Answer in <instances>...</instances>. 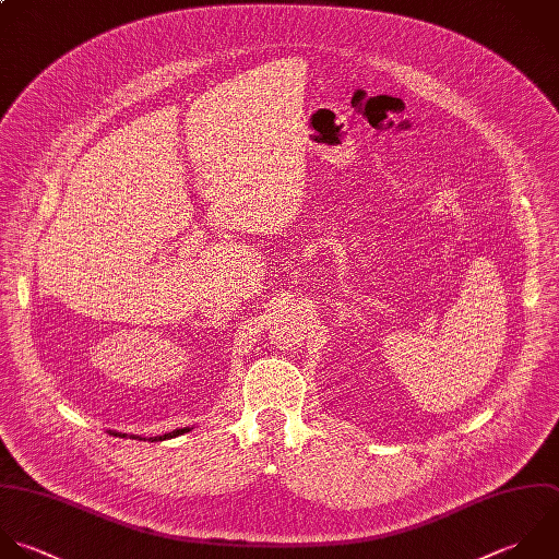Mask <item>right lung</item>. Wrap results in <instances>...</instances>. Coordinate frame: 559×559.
Instances as JSON below:
<instances>
[{
	"label": "right lung",
	"instance_id": "add662e5",
	"mask_svg": "<svg viewBox=\"0 0 559 559\" xmlns=\"http://www.w3.org/2000/svg\"><path fill=\"white\" fill-rule=\"evenodd\" d=\"M187 431H191L189 427H185V429H176V431H171V433H165V436H156V438H150L152 442H163V440H171V438H176V436H182V433H187ZM110 436H119V438H126V433H117V431H110ZM132 440H143L145 442V438H139V436H130Z\"/></svg>",
	"mask_w": 559,
	"mask_h": 559
}]
</instances>
